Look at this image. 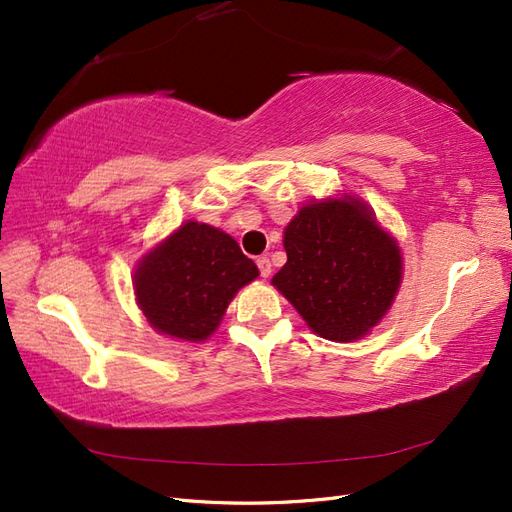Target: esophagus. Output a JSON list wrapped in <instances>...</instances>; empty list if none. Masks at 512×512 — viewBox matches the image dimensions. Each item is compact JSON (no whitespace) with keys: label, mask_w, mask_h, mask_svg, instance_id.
Here are the masks:
<instances>
[{"label":"esophagus","mask_w":512,"mask_h":512,"mask_svg":"<svg viewBox=\"0 0 512 512\" xmlns=\"http://www.w3.org/2000/svg\"><path fill=\"white\" fill-rule=\"evenodd\" d=\"M256 265H258L262 277H269V275H271V260H269L267 256H260V258L256 260Z\"/></svg>","instance_id":"obj_1"}]
</instances>
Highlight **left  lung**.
<instances>
[{
	"instance_id": "obj_1",
	"label": "left lung",
	"mask_w": 512,
	"mask_h": 512,
	"mask_svg": "<svg viewBox=\"0 0 512 512\" xmlns=\"http://www.w3.org/2000/svg\"><path fill=\"white\" fill-rule=\"evenodd\" d=\"M284 250L271 284L324 339H363L397 299L401 247L359 196L309 200L284 228Z\"/></svg>"
}]
</instances>
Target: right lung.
<instances>
[{
  "instance_id": "obj_1",
  "label": "right lung",
  "mask_w": 512,
  "mask_h": 512,
  "mask_svg": "<svg viewBox=\"0 0 512 512\" xmlns=\"http://www.w3.org/2000/svg\"><path fill=\"white\" fill-rule=\"evenodd\" d=\"M258 275L254 260L224 230L188 220L136 262L132 288L151 329L200 344L218 331L230 301Z\"/></svg>"
}]
</instances>
